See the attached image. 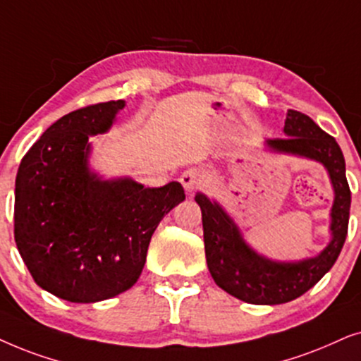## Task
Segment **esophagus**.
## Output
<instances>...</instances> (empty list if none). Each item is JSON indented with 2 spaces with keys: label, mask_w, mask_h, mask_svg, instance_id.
Listing matches in <instances>:
<instances>
[{
  "label": "esophagus",
  "mask_w": 361,
  "mask_h": 361,
  "mask_svg": "<svg viewBox=\"0 0 361 361\" xmlns=\"http://www.w3.org/2000/svg\"><path fill=\"white\" fill-rule=\"evenodd\" d=\"M203 173L196 170V168H188V170H185L180 176V181L181 185H183V188L186 190V193H193L195 190H198L200 186L203 185Z\"/></svg>",
  "instance_id": "esophagus-1"
}]
</instances>
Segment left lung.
Segmentation results:
<instances>
[{"label": "left lung", "instance_id": "obj_1", "mask_svg": "<svg viewBox=\"0 0 361 361\" xmlns=\"http://www.w3.org/2000/svg\"><path fill=\"white\" fill-rule=\"evenodd\" d=\"M284 138L267 140L274 152L290 153L322 163L335 191L331 206V241L319 256L295 262H277L261 256L244 241L233 218L203 193L195 200L203 219L208 269L221 289L256 305L286 304L312 289L334 266L348 233L352 193L345 176V158L334 137L325 133L309 115L289 110Z\"/></svg>", "mask_w": 361, "mask_h": 361}]
</instances>
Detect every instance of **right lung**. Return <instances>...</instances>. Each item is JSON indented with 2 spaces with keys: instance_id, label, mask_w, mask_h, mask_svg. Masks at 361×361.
<instances>
[{
  "instance_id": "obj_1",
  "label": "right lung",
  "mask_w": 361,
  "mask_h": 361,
  "mask_svg": "<svg viewBox=\"0 0 361 361\" xmlns=\"http://www.w3.org/2000/svg\"><path fill=\"white\" fill-rule=\"evenodd\" d=\"M123 100L64 115L23 157L14 188V241L41 289L90 304L128 290L140 277L163 216L185 200L178 181L145 188L102 180L89 168V137L105 133Z\"/></svg>"
}]
</instances>
